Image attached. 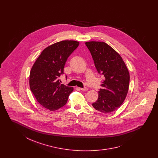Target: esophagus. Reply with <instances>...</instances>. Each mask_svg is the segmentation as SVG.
<instances>
[{"label": "esophagus", "instance_id": "1", "mask_svg": "<svg viewBox=\"0 0 158 158\" xmlns=\"http://www.w3.org/2000/svg\"><path fill=\"white\" fill-rule=\"evenodd\" d=\"M79 88V89H80V90H88V88H86V87H85V88Z\"/></svg>", "mask_w": 158, "mask_h": 158}]
</instances>
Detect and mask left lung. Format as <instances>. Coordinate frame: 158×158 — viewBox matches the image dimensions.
<instances>
[{"instance_id": "8db88e82", "label": "left lung", "mask_w": 158, "mask_h": 158, "mask_svg": "<svg viewBox=\"0 0 158 158\" xmlns=\"http://www.w3.org/2000/svg\"><path fill=\"white\" fill-rule=\"evenodd\" d=\"M85 44L98 73L104 76L98 99L92 105L101 113H112L126 98L130 82L127 68L120 55L104 42L89 41Z\"/></svg>"}]
</instances>
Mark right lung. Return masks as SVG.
<instances>
[{
    "label": "right lung",
    "mask_w": 158,
    "mask_h": 158,
    "mask_svg": "<svg viewBox=\"0 0 158 158\" xmlns=\"http://www.w3.org/2000/svg\"><path fill=\"white\" fill-rule=\"evenodd\" d=\"M73 40H64L49 45L40 54L31 68L30 87L40 104L50 111L65 105L73 87L60 84L58 79L63 74L69 56L79 46Z\"/></svg>",
    "instance_id": "1"
}]
</instances>
